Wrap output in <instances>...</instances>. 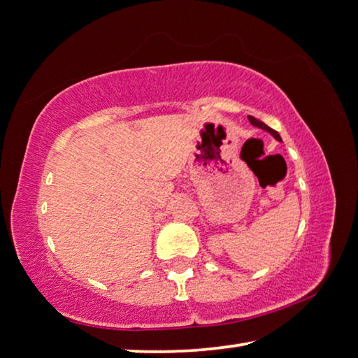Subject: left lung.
Wrapping results in <instances>:
<instances>
[{"label": "left lung", "instance_id": "1", "mask_svg": "<svg viewBox=\"0 0 358 358\" xmlns=\"http://www.w3.org/2000/svg\"><path fill=\"white\" fill-rule=\"evenodd\" d=\"M248 121L252 122L255 127H259V129H262V130H266V131H268V134H271L275 140H278V141H281V136H280V134L277 130H273V129H271L268 127V125H266L264 122L262 121H259V119H256V117H253V116H248Z\"/></svg>", "mask_w": 358, "mask_h": 358}]
</instances>
